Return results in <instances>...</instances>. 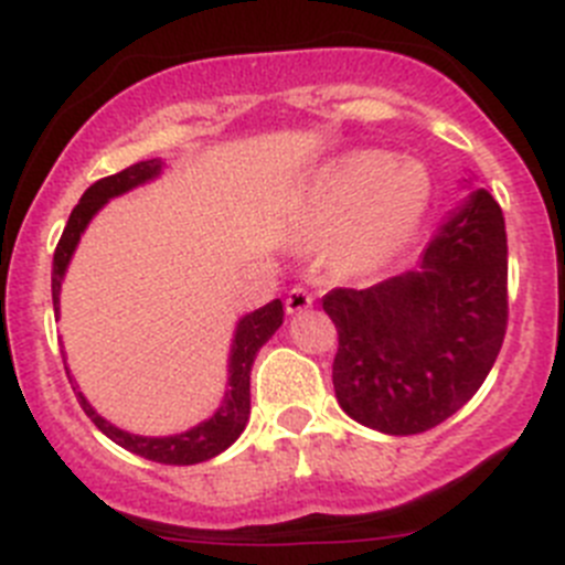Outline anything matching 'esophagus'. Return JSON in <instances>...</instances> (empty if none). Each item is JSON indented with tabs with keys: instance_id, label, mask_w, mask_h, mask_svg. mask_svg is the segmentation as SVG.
Returning a JSON list of instances; mask_svg holds the SVG:
<instances>
[{
	"instance_id": "1",
	"label": "esophagus",
	"mask_w": 565,
	"mask_h": 565,
	"mask_svg": "<svg viewBox=\"0 0 565 565\" xmlns=\"http://www.w3.org/2000/svg\"><path fill=\"white\" fill-rule=\"evenodd\" d=\"M312 307V295L301 287H292L287 295V312L289 315H301Z\"/></svg>"
}]
</instances>
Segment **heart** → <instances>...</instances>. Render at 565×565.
<instances>
[{"instance_id":"heart-1","label":"heart","mask_w":565,"mask_h":565,"mask_svg":"<svg viewBox=\"0 0 565 565\" xmlns=\"http://www.w3.org/2000/svg\"><path fill=\"white\" fill-rule=\"evenodd\" d=\"M430 174L422 162L360 149L327 162L309 180L289 216L298 242L332 236L345 273H374L414 242L430 205Z\"/></svg>"}]
</instances>
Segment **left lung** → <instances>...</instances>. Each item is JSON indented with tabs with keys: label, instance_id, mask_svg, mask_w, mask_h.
I'll return each mask as SVG.
<instances>
[{
	"label": "left lung",
	"instance_id": "1",
	"mask_svg": "<svg viewBox=\"0 0 565 565\" xmlns=\"http://www.w3.org/2000/svg\"><path fill=\"white\" fill-rule=\"evenodd\" d=\"M447 211L411 270L369 289H332L334 396L388 436L436 428L490 374L507 332V227L487 188Z\"/></svg>",
	"mask_w": 565,
	"mask_h": 565
}]
</instances>
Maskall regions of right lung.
I'll return each mask as SVG.
<instances>
[{"mask_svg":"<svg viewBox=\"0 0 565 565\" xmlns=\"http://www.w3.org/2000/svg\"><path fill=\"white\" fill-rule=\"evenodd\" d=\"M162 166L166 162L160 157L154 160H143L135 162L129 169H124L120 174H111L98 180L95 185H89L81 196L78 205L73 207L70 213V222L61 233V242L55 247L53 256V309L58 315L61 309V284H64V276H67V267L75 256V247H78L81 236L89 227V222L95 220V213L106 205L115 196H124L135 188L146 185V182H154L157 177L162 174ZM284 323V303L281 298L270 301L267 307L253 309V312L242 315L236 320V329H233V340H231V354H227V385H225V396H222L220 408L213 411L207 419H202L200 425L194 428L180 430V434L171 436H140V434H129V430L118 428V425H111L109 419L98 414V411L89 405V399L84 396V391L78 388L75 377L70 374L67 363V377L73 383L75 396H78L81 408L89 419L95 422V428L100 434L109 436L115 445L126 447L129 454L143 456L149 461H160V465H200V461L213 459V456H220L222 450L233 445V441L242 436L245 430L247 419H250V369L253 360H256L258 349H262L273 334L278 332V327Z\"/></svg>","mask_w":565,"mask_h":565,"instance_id":"add662e5","label":"right lung"}]
</instances>
